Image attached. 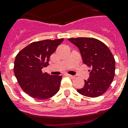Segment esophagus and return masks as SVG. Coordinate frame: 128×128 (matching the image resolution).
Listing matches in <instances>:
<instances>
[{
  "label": "esophagus",
  "instance_id": "esophagus-1",
  "mask_svg": "<svg viewBox=\"0 0 128 128\" xmlns=\"http://www.w3.org/2000/svg\"><path fill=\"white\" fill-rule=\"evenodd\" d=\"M66 76H68V77H70V78H72V79H74V78H76V76H72V75H70V74H66Z\"/></svg>",
  "mask_w": 128,
  "mask_h": 128
}]
</instances>
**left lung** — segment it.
<instances>
[{"mask_svg": "<svg viewBox=\"0 0 128 128\" xmlns=\"http://www.w3.org/2000/svg\"><path fill=\"white\" fill-rule=\"evenodd\" d=\"M68 40L78 47L83 62L92 68L84 87L77 92L87 97L100 96L107 91L115 75V59L111 51L104 43L94 38H72Z\"/></svg>", "mask_w": 128, "mask_h": 128, "instance_id": "left-lung-1", "label": "left lung"}]
</instances>
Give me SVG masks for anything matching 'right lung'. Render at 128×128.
<instances>
[{"instance_id":"1","label":"right lung","mask_w":128,"mask_h":128,"mask_svg":"<svg viewBox=\"0 0 128 128\" xmlns=\"http://www.w3.org/2000/svg\"><path fill=\"white\" fill-rule=\"evenodd\" d=\"M63 40L60 38L34 42L16 56L14 75L23 91L32 98L46 100L55 95L60 89L62 76L42 73V69L48 66L51 54Z\"/></svg>"}]
</instances>
